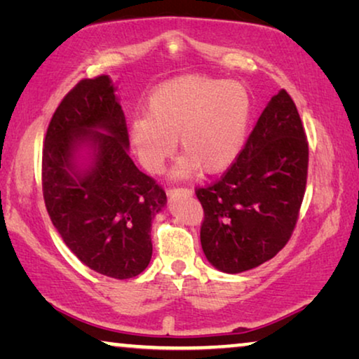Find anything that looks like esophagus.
<instances>
[{
    "mask_svg": "<svg viewBox=\"0 0 359 359\" xmlns=\"http://www.w3.org/2000/svg\"><path fill=\"white\" fill-rule=\"evenodd\" d=\"M167 194L170 197H176V196H191L192 191L189 187H170L167 191Z\"/></svg>",
    "mask_w": 359,
    "mask_h": 359,
    "instance_id": "1",
    "label": "esophagus"
}]
</instances>
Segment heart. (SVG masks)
I'll return each mask as SVG.
<instances>
[{
  "instance_id": "obj_1",
  "label": "heart",
  "mask_w": 359,
  "mask_h": 359,
  "mask_svg": "<svg viewBox=\"0 0 359 359\" xmlns=\"http://www.w3.org/2000/svg\"><path fill=\"white\" fill-rule=\"evenodd\" d=\"M253 102L239 81L205 75H184L152 93L146 117L135 118L128 137L146 172L158 175L175 152L184 154L173 168L175 178L198 172H224L241 156L249 136Z\"/></svg>"
}]
</instances>
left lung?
Wrapping results in <instances>:
<instances>
[{
  "label": "left lung",
  "mask_w": 359,
  "mask_h": 359,
  "mask_svg": "<svg viewBox=\"0 0 359 359\" xmlns=\"http://www.w3.org/2000/svg\"><path fill=\"white\" fill-rule=\"evenodd\" d=\"M308 141L299 110L280 90L263 110L241 156L215 183L197 187L201 242L223 273H242L283 250L306 189Z\"/></svg>",
  "instance_id": "1"
}]
</instances>
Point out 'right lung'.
<instances>
[{
    "instance_id": "1",
    "label": "right lung",
    "mask_w": 359,
    "mask_h": 359,
    "mask_svg": "<svg viewBox=\"0 0 359 359\" xmlns=\"http://www.w3.org/2000/svg\"><path fill=\"white\" fill-rule=\"evenodd\" d=\"M114 91L109 76L99 75L64 96L48 125L41 183L49 218L72 253L96 273L130 279L151 262L152 219L167 194L130 158L125 114ZM81 144L95 156L85 172L73 162Z\"/></svg>"
}]
</instances>
